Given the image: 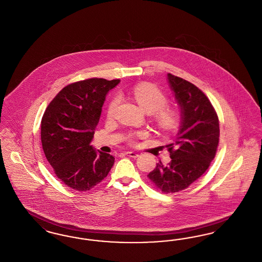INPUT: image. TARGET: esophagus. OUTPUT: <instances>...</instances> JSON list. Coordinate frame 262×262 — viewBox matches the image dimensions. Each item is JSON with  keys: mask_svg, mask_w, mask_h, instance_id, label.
<instances>
[{"mask_svg": "<svg viewBox=\"0 0 262 262\" xmlns=\"http://www.w3.org/2000/svg\"><path fill=\"white\" fill-rule=\"evenodd\" d=\"M126 156H128V157L130 158H137L139 155H138V153H136V152H134V151H128V152H126Z\"/></svg>", "mask_w": 262, "mask_h": 262, "instance_id": "34e87169", "label": "esophagus"}]
</instances>
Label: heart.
<instances>
[{"instance_id":"b5f03b06","label":"heart","mask_w":262,"mask_h":262,"mask_svg":"<svg viewBox=\"0 0 262 262\" xmlns=\"http://www.w3.org/2000/svg\"><path fill=\"white\" fill-rule=\"evenodd\" d=\"M132 95L140 107L147 113H152L153 121L156 126L165 133H170L178 128L180 122V115L177 109L166 106L168 103V96L164 94L159 88L152 84H140L136 85ZM119 97H113L107 107V117L113 118L116 114ZM144 133H137L128 136L130 142L137 136H143Z\"/></svg>"}]
</instances>
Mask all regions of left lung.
Segmentation results:
<instances>
[{
  "label": "left lung",
  "mask_w": 262,
  "mask_h": 262,
  "mask_svg": "<svg viewBox=\"0 0 262 262\" xmlns=\"http://www.w3.org/2000/svg\"><path fill=\"white\" fill-rule=\"evenodd\" d=\"M168 84L180 107V126L173 143L167 145L171 161L158 163L147 176L163 193L187 188L201 178L215 157L220 141L219 117L195 84L168 74Z\"/></svg>",
  "instance_id": "obj_1"
}]
</instances>
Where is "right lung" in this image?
<instances>
[{
    "mask_svg": "<svg viewBox=\"0 0 262 262\" xmlns=\"http://www.w3.org/2000/svg\"><path fill=\"white\" fill-rule=\"evenodd\" d=\"M120 80L92 78L68 84L47 107L41 122L45 156L68 187L88 191L104 179L115 158L91 145L106 94Z\"/></svg>",
    "mask_w": 262,
    "mask_h": 262,
    "instance_id": "1",
    "label": "right lung"
}]
</instances>
